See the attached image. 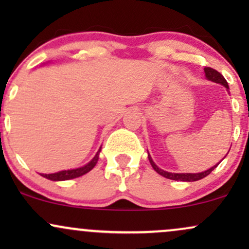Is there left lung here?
<instances>
[{"mask_svg":"<svg viewBox=\"0 0 249 249\" xmlns=\"http://www.w3.org/2000/svg\"><path fill=\"white\" fill-rule=\"evenodd\" d=\"M204 70H205V75H206L207 79H210V81L215 82V83H220V84H222L224 87L228 89L227 81H226V79L224 78V76H222L219 71H216L215 69H212V68H205ZM148 160H150L151 165H152V167L154 168V171H156L157 173H159L160 176L165 177V178H167V179L180 180V181H196V180L205 178V177H207L208 174L212 172L214 168H215L220 164L219 162V164H216L215 166L211 167L210 170L205 171V172H201V173H170V172H166V171H164V170H160V168L157 166V165L153 162L152 158L150 157V154H148Z\"/></svg>","mask_w":249,"mask_h":249,"instance_id":"1","label":"left lung"}]
</instances>
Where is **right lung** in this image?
<instances>
[{
    "label": "right lung",
    "instance_id": "1",
    "mask_svg": "<svg viewBox=\"0 0 249 249\" xmlns=\"http://www.w3.org/2000/svg\"><path fill=\"white\" fill-rule=\"evenodd\" d=\"M98 153L99 151L97 152L95 156V158L92 159L89 164L85 165V166L76 168V170H68V171H61V172L57 173H51V174H41L42 177L44 178L49 179V180H53V181H58V180H69V179H73V178H78V177L83 176V174L88 173L89 171L92 170L93 167L96 166L97 161H98Z\"/></svg>",
    "mask_w": 249,
    "mask_h": 249
}]
</instances>
